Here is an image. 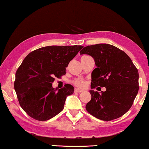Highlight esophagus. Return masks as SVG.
<instances>
[{"label":"esophagus","mask_w":149,"mask_h":149,"mask_svg":"<svg viewBox=\"0 0 149 149\" xmlns=\"http://www.w3.org/2000/svg\"><path fill=\"white\" fill-rule=\"evenodd\" d=\"M74 92H75V93H80L83 92V91H82V90H80V89H75Z\"/></svg>","instance_id":"esophagus-1"}]
</instances>
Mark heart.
<instances>
[{
  "instance_id": "1",
  "label": "heart",
  "mask_w": 149,
  "mask_h": 149,
  "mask_svg": "<svg viewBox=\"0 0 149 149\" xmlns=\"http://www.w3.org/2000/svg\"><path fill=\"white\" fill-rule=\"evenodd\" d=\"M87 56H84L81 57V58H85ZM72 84H74L75 87H79V88H83L85 87V84H86V81H85L84 79L77 78V79H75L74 80H73Z\"/></svg>"
}]
</instances>
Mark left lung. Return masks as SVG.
<instances>
[{
  "label": "left lung",
  "instance_id": "left-lung-1",
  "mask_svg": "<svg viewBox=\"0 0 149 149\" xmlns=\"http://www.w3.org/2000/svg\"><path fill=\"white\" fill-rule=\"evenodd\" d=\"M89 54L97 68L92 72L91 89L106 87L99 93L90 91L91 99L85 108L90 114L104 121L122 116L130 109L139 91V72L124 51L109 44L84 47L80 54Z\"/></svg>",
  "mask_w": 149,
  "mask_h": 149
}]
</instances>
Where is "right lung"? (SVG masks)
<instances>
[{"label":"right lung","instance_id":"right-lung-1","mask_svg":"<svg viewBox=\"0 0 149 149\" xmlns=\"http://www.w3.org/2000/svg\"><path fill=\"white\" fill-rule=\"evenodd\" d=\"M83 47L47 46L25 58L16 72L14 86L19 105L27 115L46 121L64 109L66 97L73 94L74 88L65 84L57 91L52 83L65 74V68Z\"/></svg>","mask_w":149,"mask_h":149}]
</instances>
